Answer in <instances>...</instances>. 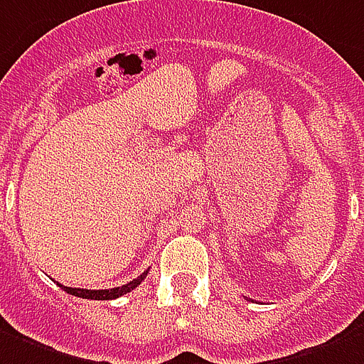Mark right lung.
<instances>
[{
    "mask_svg": "<svg viewBox=\"0 0 364 364\" xmlns=\"http://www.w3.org/2000/svg\"><path fill=\"white\" fill-rule=\"evenodd\" d=\"M148 270L144 274H141L139 278H134L133 282L121 285V287H114V289H77V287H67V285L58 284L63 291H67L69 295H75V297L82 299H94V301H109V299H117L121 295H127L129 291H133L136 285H141V282L146 278Z\"/></svg>",
    "mask_w": 364,
    "mask_h": 364,
    "instance_id": "add662e5",
    "label": "right lung"
}]
</instances>
